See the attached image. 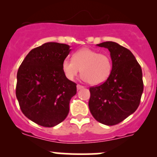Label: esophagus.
<instances>
[{
	"mask_svg": "<svg viewBox=\"0 0 157 157\" xmlns=\"http://www.w3.org/2000/svg\"><path fill=\"white\" fill-rule=\"evenodd\" d=\"M83 87H84V86H82V85H80V84H77V90H81V89H83Z\"/></svg>",
	"mask_w": 157,
	"mask_h": 157,
	"instance_id": "esophagus-1",
	"label": "esophagus"
}]
</instances>
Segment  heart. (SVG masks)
Wrapping results in <instances>:
<instances>
[{
    "label": "heart",
    "mask_w": 157,
    "mask_h": 157,
    "mask_svg": "<svg viewBox=\"0 0 157 157\" xmlns=\"http://www.w3.org/2000/svg\"><path fill=\"white\" fill-rule=\"evenodd\" d=\"M64 75L73 80L80 72L82 79L90 84L98 85L104 83L110 76L112 62L110 57L96 51L83 48L73 55L72 60L65 58L62 62Z\"/></svg>",
    "instance_id": "b5f03b06"
}]
</instances>
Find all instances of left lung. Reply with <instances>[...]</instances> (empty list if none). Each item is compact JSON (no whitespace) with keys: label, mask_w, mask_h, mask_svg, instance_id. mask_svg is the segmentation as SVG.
Returning a JSON list of instances; mask_svg holds the SVG:
<instances>
[{"label":"left lung","mask_w":157,"mask_h":157,"mask_svg":"<svg viewBox=\"0 0 157 157\" xmlns=\"http://www.w3.org/2000/svg\"><path fill=\"white\" fill-rule=\"evenodd\" d=\"M97 45L109 49L112 69L103 83L90 88L89 108L96 121L115 125L134 113L140 105L144 91L142 70L128 48L114 42Z\"/></svg>","instance_id":"1"}]
</instances>
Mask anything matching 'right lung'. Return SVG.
Listing matches in <instances>:
<instances>
[{
    "instance_id": "right-lung-1",
    "label": "right lung",
    "mask_w": 157,
    "mask_h": 157,
    "mask_svg": "<svg viewBox=\"0 0 157 157\" xmlns=\"http://www.w3.org/2000/svg\"><path fill=\"white\" fill-rule=\"evenodd\" d=\"M71 50L66 44L47 42L32 49L19 67V105L25 116L39 125L54 127L68 115L77 83L65 77L61 65Z\"/></svg>"
}]
</instances>
